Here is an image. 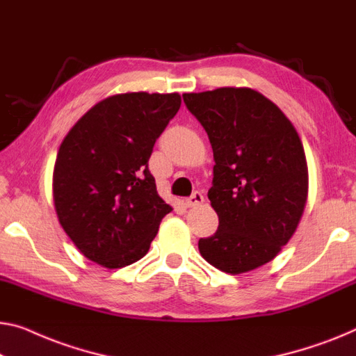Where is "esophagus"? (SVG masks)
Wrapping results in <instances>:
<instances>
[{
    "label": "esophagus",
    "instance_id": "1",
    "mask_svg": "<svg viewBox=\"0 0 356 356\" xmlns=\"http://www.w3.org/2000/svg\"><path fill=\"white\" fill-rule=\"evenodd\" d=\"M203 203H204V196L201 192H195L190 198L185 200V206H187V208H195V206H200Z\"/></svg>",
    "mask_w": 356,
    "mask_h": 356
}]
</instances>
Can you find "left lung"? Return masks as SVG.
Wrapping results in <instances>:
<instances>
[{
	"instance_id": "1",
	"label": "left lung",
	"mask_w": 356,
	"mask_h": 356,
	"mask_svg": "<svg viewBox=\"0 0 356 356\" xmlns=\"http://www.w3.org/2000/svg\"><path fill=\"white\" fill-rule=\"evenodd\" d=\"M214 153L208 192L219 229L198 241L212 267L238 275L278 256L304 214L309 169L293 123L251 88L184 94Z\"/></svg>"
}]
</instances>
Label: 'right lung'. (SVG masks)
I'll return each instance as SVG.
<instances>
[{
	"label": "right lung",
	"mask_w": 356,
	"mask_h": 356,
	"mask_svg": "<svg viewBox=\"0 0 356 356\" xmlns=\"http://www.w3.org/2000/svg\"><path fill=\"white\" fill-rule=\"evenodd\" d=\"M180 102L177 92L110 95L62 140L52 176L56 212L89 261L105 268L137 262L172 211L156 192L148 158Z\"/></svg>",
	"instance_id": "1"
}]
</instances>
